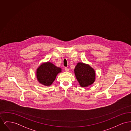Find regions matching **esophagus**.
<instances>
[{"mask_svg": "<svg viewBox=\"0 0 131 131\" xmlns=\"http://www.w3.org/2000/svg\"><path fill=\"white\" fill-rule=\"evenodd\" d=\"M65 71H66V72H68V71H69V69L67 67H65Z\"/></svg>", "mask_w": 131, "mask_h": 131, "instance_id": "1", "label": "esophagus"}]
</instances>
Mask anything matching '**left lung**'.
I'll return each instance as SVG.
<instances>
[{
  "instance_id": "obj_1",
  "label": "left lung",
  "mask_w": 131,
  "mask_h": 131,
  "mask_svg": "<svg viewBox=\"0 0 131 131\" xmlns=\"http://www.w3.org/2000/svg\"><path fill=\"white\" fill-rule=\"evenodd\" d=\"M75 74L81 87H87L93 84L95 80V72L90 65L78 63L75 67Z\"/></svg>"
}]
</instances>
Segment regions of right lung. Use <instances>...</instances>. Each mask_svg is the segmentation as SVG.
<instances>
[{
    "label": "right lung",
    "instance_id": "add662e5",
    "mask_svg": "<svg viewBox=\"0 0 131 131\" xmlns=\"http://www.w3.org/2000/svg\"><path fill=\"white\" fill-rule=\"evenodd\" d=\"M61 72V69L50 62L42 63L37 69L36 77L41 84L49 86L54 81L56 75Z\"/></svg>",
    "mask_w": 131,
    "mask_h": 131
}]
</instances>
